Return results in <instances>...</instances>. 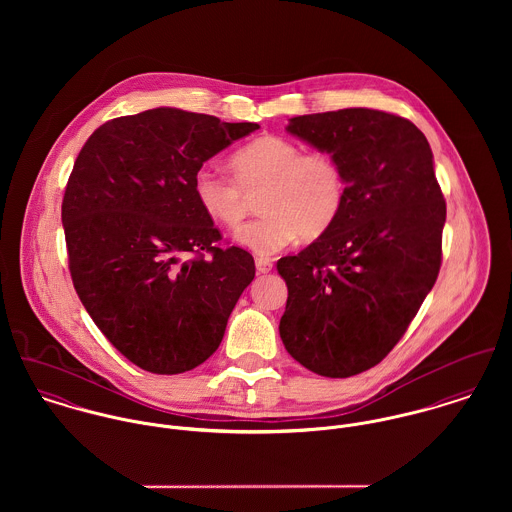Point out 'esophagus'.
Segmentation results:
<instances>
[{
	"instance_id": "obj_1",
	"label": "esophagus",
	"mask_w": 512,
	"mask_h": 512,
	"mask_svg": "<svg viewBox=\"0 0 512 512\" xmlns=\"http://www.w3.org/2000/svg\"><path fill=\"white\" fill-rule=\"evenodd\" d=\"M272 268H274V262H272V260H268V258H256V270H258L260 274H268V272H272Z\"/></svg>"
}]
</instances>
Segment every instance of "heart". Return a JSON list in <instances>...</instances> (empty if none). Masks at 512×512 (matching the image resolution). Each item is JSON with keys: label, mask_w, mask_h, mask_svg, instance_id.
<instances>
[{"label": "heart", "mask_w": 512, "mask_h": 512, "mask_svg": "<svg viewBox=\"0 0 512 512\" xmlns=\"http://www.w3.org/2000/svg\"><path fill=\"white\" fill-rule=\"evenodd\" d=\"M232 177L201 167L193 191L201 209L232 228L244 219L248 197L258 193V219L236 232V240L258 256H270L299 236L321 238L337 222L347 199V181L339 161L325 151L303 153L280 136H262L230 157Z\"/></svg>", "instance_id": "heart-1"}]
</instances>
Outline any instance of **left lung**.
Returning <instances> with one entry per match:
<instances>
[{
	"instance_id": "8db88e82",
	"label": "left lung",
	"mask_w": 512,
	"mask_h": 512,
	"mask_svg": "<svg viewBox=\"0 0 512 512\" xmlns=\"http://www.w3.org/2000/svg\"><path fill=\"white\" fill-rule=\"evenodd\" d=\"M286 130L339 161L347 199L329 232L278 260L280 337L311 372L355 376L394 349L438 280L445 201L434 155L410 120L370 108L297 116Z\"/></svg>"
}]
</instances>
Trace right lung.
<instances>
[{
	"label": "right lung",
	"instance_id": "1",
	"mask_svg": "<svg viewBox=\"0 0 512 512\" xmlns=\"http://www.w3.org/2000/svg\"><path fill=\"white\" fill-rule=\"evenodd\" d=\"M258 128L153 108L102 124L74 161L63 199L74 290L104 337L147 372L205 363L254 280L246 250L219 246L193 179Z\"/></svg>",
	"mask_w": 512,
	"mask_h": 512
}]
</instances>
